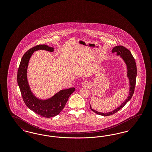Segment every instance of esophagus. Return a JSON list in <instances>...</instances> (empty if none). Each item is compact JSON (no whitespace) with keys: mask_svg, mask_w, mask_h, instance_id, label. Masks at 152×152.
I'll return each instance as SVG.
<instances>
[{"mask_svg":"<svg viewBox=\"0 0 152 152\" xmlns=\"http://www.w3.org/2000/svg\"><path fill=\"white\" fill-rule=\"evenodd\" d=\"M82 86L84 87H90V84L89 83H88V81H84L83 83H82Z\"/></svg>","mask_w":152,"mask_h":152,"instance_id":"obj_1","label":"esophagus"}]
</instances>
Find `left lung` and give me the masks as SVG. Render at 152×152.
<instances>
[{"instance_id": "obj_1", "label": "left lung", "mask_w": 152, "mask_h": 152, "mask_svg": "<svg viewBox=\"0 0 152 152\" xmlns=\"http://www.w3.org/2000/svg\"><path fill=\"white\" fill-rule=\"evenodd\" d=\"M112 52H116L117 55H120L121 58L125 61L126 65L127 66V76L129 80V84H130V89H129V94L128 98L123 102L122 104L117 108L116 109L113 110L112 112H108V113H101L99 112L94 109H92V107L90 105V108L94 111V113H97V115H101V116H110L113 115L117 112L119 110L124 107V106L130 100L131 98L133 96V94L134 92V88L136 86V76H137V66L136 63L135 61V59L132 56L130 51L124 47L122 45H118L113 48L112 51Z\"/></svg>"}]
</instances>
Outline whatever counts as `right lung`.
I'll use <instances>...</instances> for the list:
<instances>
[{"instance_id":"obj_1","label":"right lung","mask_w":152,"mask_h":152,"mask_svg":"<svg viewBox=\"0 0 152 152\" xmlns=\"http://www.w3.org/2000/svg\"><path fill=\"white\" fill-rule=\"evenodd\" d=\"M39 50L53 52V48L44 44H40L27 51L23 56L18 68L17 81L23 100L27 107L40 116L50 118L60 113L64 108L70 95L75 91V88L61 90L53 97L45 100L36 98L31 91L27 81V72L29 58L34 51Z\"/></svg>"}]
</instances>
